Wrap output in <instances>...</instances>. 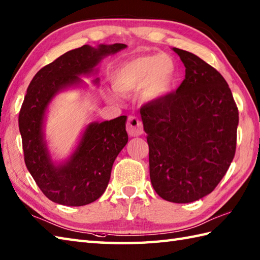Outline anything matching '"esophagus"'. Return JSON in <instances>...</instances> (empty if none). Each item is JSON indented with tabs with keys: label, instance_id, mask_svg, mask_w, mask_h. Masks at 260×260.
Instances as JSON below:
<instances>
[{
	"label": "esophagus",
	"instance_id": "1",
	"mask_svg": "<svg viewBox=\"0 0 260 260\" xmlns=\"http://www.w3.org/2000/svg\"><path fill=\"white\" fill-rule=\"evenodd\" d=\"M126 131L127 133H128V135L132 137L140 136L144 133L142 121L140 119H137V117H135V116H129L128 119H127Z\"/></svg>",
	"mask_w": 260,
	"mask_h": 260
}]
</instances>
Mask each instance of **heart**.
Wrapping results in <instances>:
<instances>
[{"label":"heart","mask_w":260,"mask_h":260,"mask_svg":"<svg viewBox=\"0 0 260 260\" xmlns=\"http://www.w3.org/2000/svg\"><path fill=\"white\" fill-rule=\"evenodd\" d=\"M178 76L174 60L167 54H146L134 57L118 66L112 75L113 87L124 95L141 89L144 101L155 102L172 91ZM107 98L115 101L113 92Z\"/></svg>","instance_id":"obj_1"}]
</instances>
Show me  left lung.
I'll list each match as a JSON object with an SVG mask.
<instances>
[{
  "label": "left lung",
  "mask_w": 260,
  "mask_h": 260,
  "mask_svg": "<svg viewBox=\"0 0 260 260\" xmlns=\"http://www.w3.org/2000/svg\"><path fill=\"white\" fill-rule=\"evenodd\" d=\"M185 67L174 93L141 108L150 148V178L174 203L211 193L233 162L238 108L223 77L189 51L173 48Z\"/></svg>",
  "instance_id": "8db88e82"
}]
</instances>
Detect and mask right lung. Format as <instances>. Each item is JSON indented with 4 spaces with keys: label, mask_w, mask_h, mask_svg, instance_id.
<instances>
[{
    "label": "right lung",
    "mask_w": 260,
    "mask_h": 260,
    "mask_svg": "<svg viewBox=\"0 0 260 260\" xmlns=\"http://www.w3.org/2000/svg\"><path fill=\"white\" fill-rule=\"evenodd\" d=\"M123 43L88 45L63 53L36 74L26 89L19 114L24 162L32 178L48 199L70 207L86 206L103 196L115 158L128 142L126 116L92 121L82 132L68 158L56 162L47 144L45 125L49 105L59 92L85 87L80 76L98 74L102 60L123 50ZM99 84V78L92 80Z\"/></svg>",
    "instance_id": "add662e5"
}]
</instances>
